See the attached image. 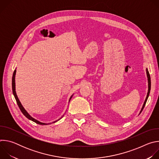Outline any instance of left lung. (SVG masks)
<instances>
[{
	"label": "left lung",
	"instance_id": "left-lung-1",
	"mask_svg": "<svg viewBox=\"0 0 159 159\" xmlns=\"http://www.w3.org/2000/svg\"><path fill=\"white\" fill-rule=\"evenodd\" d=\"M146 71H147V77H148V93H147V96L146 99H145V102H144V104H143V107H142V110H141L140 112L142 111V110L143 109V108H144V107H145V104H146V102H147V99H148V96H149V94H150V88H151V80H150V76L149 72H148V69H147V70H146Z\"/></svg>",
	"mask_w": 159,
	"mask_h": 159
}]
</instances>
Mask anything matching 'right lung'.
Listing matches in <instances>:
<instances>
[{
	"instance_id": "obj_1",
	"label": "right lung",
	"mask_w": 159,
	"mask_h": 159,
	"mask_svg": "<svg viewBox=\"0 0 159 159\" xmlns=\"http://www.w3.org/2000/svg\"><path fill=\"white\" fill-rule=\"evenodd\" d=\"M16 70H14V73H13V75H12V93H13V94H14V98H15V99H16V102H17V105H18V106H19V109H20V110L21 111V112H22V114H23L27 118H28L29 120H31V121H33V122H34V123H37V124H38V125H49V124H50V123H41V122H40V121H38V120H35L34 118H33V117H31L29 114H28V112L25 110V109L23 107V106H22V104H21V103L20 102V101H19V99H18V98H17V94H16V85H15V75H16ZM72 96H71V98H70V100L71 99V98H72ZM60 120V119H59ZM59 120H58L57 121H58ZM57 121H54V122H53V123H55V122H57Z\"/></svg>"
}]
</instances>
